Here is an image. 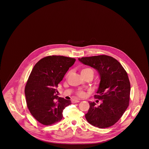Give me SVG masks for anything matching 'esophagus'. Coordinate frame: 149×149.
Masks as SVG:
<instances>
[{
	"mask_svg": "<svg viewBox=\"0 0 149 149\" xmlns=\"http://www.w3.org/2000/svg\"><path fill=\"white\" fill-rule=\"evenodd\" d=\"M79 101L78 100H72V103H76V102H79Z\"/></svg>",
	"mask_w": 149,
	"mask_h": 149,
	"instance_id": "esophagus-1",
	"label": "esophagus"
}]
</instances>
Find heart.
Listing matches in <instances>:
<instances>
[{
	"instance_id": "obj_1",
	"label": "heart",
	"mask_w": 149,
	"mask_h": 149,
	"mask_svg": "<svg viewBox=\"0 0 149 149\" xmlns=\"http://www.w3.org/2000/svg\"><path fill=\"white\" fill-rule=\"evenodd\" d=\"M81 74L82 77H85L87 76H93L94 72L92 69L90 68H84L81 71ZM77 94L79 97H83L85 95V93L83 91H78Z\"/></svg>"
}]
</instances>
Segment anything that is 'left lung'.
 Returning a JSON list of instances; mask_svg holds the SVG:
<instances>
[{
	"mask_svg": "<svg viewBox=\"0 0 149 149\" xmlns=\"http://www.w3.org/2000/svg\"><path fill=\"white\" fill-rule=\"evenodd\" d=\"M83 64L95 69L100 76V84L95 98L102 100L96 107L89 101L90 109L85 115L87 121L98 128H107L117 123L129 104L130 83L121 63L107 55L78 58Z\"/></svg>",
	"mask_w": 149,
	"mask_h": 149,
	"instance_id": "1",
	"label": "left lung"
}]
</instances>
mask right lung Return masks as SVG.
<instances>
[{
  "instance_id": "right-lung-1",
  "label": "right lung",
  "mask_w": 149,
  "mask_h": 149,
  "mask_svg": "<svg viewBox=\"0 0 149 149\" xmlns=\"http://www.w3.org/2000/svg\"><path fill=\"white\" fill-rule=\"evenodd\" d=\"M75 59L63 56H48L34 66L26 82L25 94L28 108L40 123L49 125L60 121L63 110L71 100L59 97L56 88Z\"/></svg>"
}]
</instances>
